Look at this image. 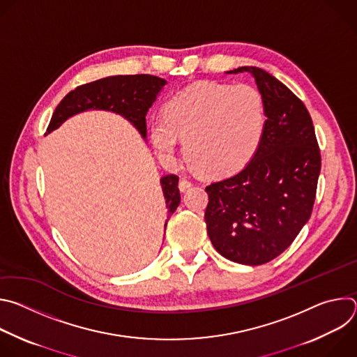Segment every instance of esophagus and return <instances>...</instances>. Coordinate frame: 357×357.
Returning a JSON list of instances; mask_svg holds the SVG:
<instances>
[{
    "label": "esophagus",
    "mask_w": 357,
    "mask_h": 357,
    "mask_svg": "<svg viewBox=\"0 0 357 357\" xmlns=\"http://www.w3.org/2000/svg\"><path fill=\"white\" fill-rule=\"evenodd\" d=\"M192 186V182H189V181H186V179H182L181 182H179V189L182 190V192H185L186 189H189Z\"/></svg>",
    "instance_id": "esophagus-1"
}]
</instances>
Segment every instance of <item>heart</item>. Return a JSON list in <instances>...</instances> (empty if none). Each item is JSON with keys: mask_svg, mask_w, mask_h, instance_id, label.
Segmentation results:
<instances>
[{"mask_svg": "<svg viewBox=\"0 0 357 357\" xmlns=\"http://www.w3.org/2000/svg\"><path fill=\"white\" fill-rule=\"evenodd\" d=\"M266 127V103L256 87L202 82L171 97L165 114L151 119L149 139L165 161L175 157L183 139L189 165L205 176L222 178L256 157Z\"/></svg>", "mask_w": 357, "mask_h": 357, "instance_id": "b5f03b06", "label": "heart"}]
</instances>
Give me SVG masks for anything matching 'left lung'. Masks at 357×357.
I'll use <instances>...</instances> for the list:
<instances>
[{"instance_id":"1","label":"left lung","mask_w":357,"mask_h":357,"mask_svg":"<svg viewBox=\"0 0 357 357\" xmlns=\"http://www.w3.org/2000/svg\"><path fill=\"white\" fill-rule=\"evenodd\" d=\"M250 73L263 94L267 127L259 152L240 172L206 186L208 234L230 261L260 266L287 250L311 218L321 172L312 119L278 79L256 66Z\"/></svg>"}]
</instances>
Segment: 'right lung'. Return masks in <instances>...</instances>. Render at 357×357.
Returning <instances> with one entry per match:
<instances>
[{"label":"right lung","instance_id":"1","mask_svg":"<svg viewBox=\"0 0 357 357\" xmlns=\"http://www.w3.org/2000/svg\"><path fill=\"white\" fill-rule=\"evenodd\" d=\"M165 84L167 80L158 76L119 75L79 86L68 93L58 105L52 119H50L46 134L59 128L68 119L79 113L87 110H105L123 116L145 139V116ZM178 181L179 178L176 175H165L160 179L168 209V219L181 203Z\"/></svg>","mask_w":357,"mask_h":357}]
</instances>
